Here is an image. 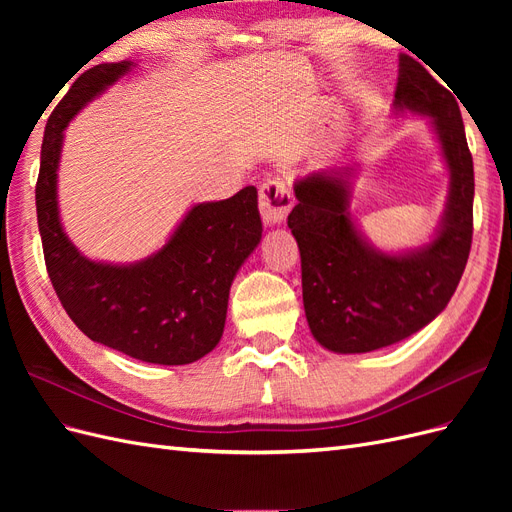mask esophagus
Segmentation results:
<instances>
[{"mask_svg":"<svg viewBox=\"0 0 512 512\" xmlns=\"http://www.w3.org/2000/svg\"><path fill=\"white\" fill-rule=\"evenodd\" d=\"M258 205L262 222L267 226H280L292 207V196L286 181L273 177L262 183L258 192Z\"/></svg>","mask_w":512,"mask_h":512,"instance_id":"1","label":"esophagus"}]
</instances>
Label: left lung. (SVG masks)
Segmentation results:
<instances>
[{"label": "left lung", "mask_w": 512, "mask_h": 512, "mask_svg": "<svg viewBox=\"0 0 512 512\" xmlns=\"http://www.w3.org/2000/svg\"><path fill=\"white\" fill-rule=\"evenodd\" d=\"M393 111L429 117L448 170L429 243L384 252L363 235L350 211L354 166L294 181L299 203L288 228L301 252L305 316L316 342L337 354L380 350L427 327L451 301L470 256L474 166L455 96L401 55Z\"/></svg>", "instance_id": "8db88e82"}]
</instances>
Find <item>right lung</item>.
<instances>
[{"label": "right lung", "instance_id": "obj_1", "mask_svg": "<svg viewBox=\"0 0 512 512\" xmlns=\"http://www.w3.org/2000/svg\"><path fill=\"white\" fill-rule=\"evenodd\" d=\"M134 66L115 61L89 68L46 121L36 183L44 262L61 305L91 342L145 363L188 365L218 346L232 280L262 239L254 185L190 207L158 252L126 265L87 258L59 220L64 130Z\"/></svg>", "mask_w": 512, "mask_h": 512}]
</instances>
